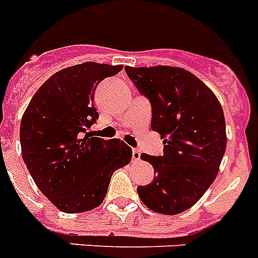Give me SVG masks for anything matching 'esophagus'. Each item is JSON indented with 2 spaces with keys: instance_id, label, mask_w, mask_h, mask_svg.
<instances>
[{
  "instance_id": "1",
  "label": "esophagus",
  "mask_w": 258,
  "mask_h": 258,
  "mask_svg": "<svg viewBox=\"0 0 258 258\" xmlns=\"http://www.w3.org/2000/svg\"><path fill=\"white\" fill-rule=\"evenodd\" d=\"M132 159L133 162H138L141 159V153L137 150V149H133V153H132Z\"/></svg>"
}]
</instances>
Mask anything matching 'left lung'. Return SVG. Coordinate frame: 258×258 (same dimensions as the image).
I'll return each mask as SVG.
<instances>
[{"mask_svg":"<svg viewBox=\"0 0 258 258\" xmlns=\"http://www.w3.org/2000/svg\"><path fill=\"white\" fill-rule=\"evenodd\" d=\"M127 77L153 108L151 129L164 144L162 156L142 154L155 177L138 186L141 201L164 215L188 210L204 196L219 171L227 136L215 94L182 68L125 66Z\"/></svg>","mask_w":258,"mask_h":258,"instance_id":"obj_1","label":"left lung"}]
</instances>
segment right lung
I'll list each match as a JSON object with an SVG mask.
<instances>
[{"label": "right lung", "instance_id": "right-lung-1", "mask_svg": "<svg viewBox=\"0 0 258 258\" xmlns=\"http://www.w3.org/2000/svg\"><path fill=\"white\" fill-rule=\"evenodd\" d=\"M122 65L69 66L39 87L21 121L22 156L37 188L58 210L74 214L98 208L112 173L132 160L120 140L92 137L98 118L96 86Z\"/></svg>", "mask_w": 258, "mask_h": 258}]
</instances>
